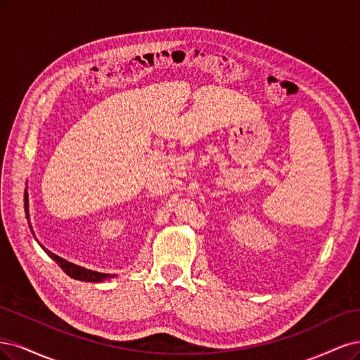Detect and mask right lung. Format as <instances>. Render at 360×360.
<instances>
[{
    "label": "right lung",
    "instance_id": "1",
    "mask_svg": "<svg viewBox=\"0 0 360 360\" xmlns=\"http://www.w3.org/2000/svg\"><path fill=\"white\" fill-rule=\"evenodd\" d=\"M25 214H27V219H30V211H28V191L25 190ZM31 227V226H30ZM32 230V229H31ZM41 248L48 252V256L51 259H53L58 264H60V268L68 275L75 278V280H80V281H89V283H101L104 280H108V278H112L115 275H110V274H100V272H96V271H89V269H85L82 268V266H77V264H73L70 262H67L64 259H61L60 256H56V254L51 252L49 250H46L43 245Z\"/></svg>",
    "mask_w": 360,
    "mask_h": 360
}]
</instances>
